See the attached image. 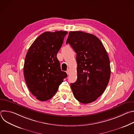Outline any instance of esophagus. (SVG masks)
I'll use <instances>...</instances> for the list:
<instances>
[{
  "mask_svg": "<svg viewBox=\"0 0 134 134\" xmlns=\"http://www.w3.org/2000/svg\"><path fill=\"white\" fill-rule=\"evenodd\" d=\"M66 72H67V75H69V74H70V69H68L67 70V71H66Z\"/></svg>",
  "mask_w": 134,
  "mask_h": 134,
  "instance_id": "1",
  "label": "esophagus"
}]
</instances>
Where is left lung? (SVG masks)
<instances>
[{"label":"left lung","instance_id":"1","mask_svg":"<svg viewBox=\"0 0 134 134\" xmlns=\"http://www.w3.org/2000/svg\"><path fill=\"white\" fill-rule=\"evenodd\" d=\"M76 53L77 79L71 83L74 97L83 104L93 102L104 92L111 69L107 52L96 36L71 31L66 41Z\"/></svg>","mask_w":134,"mask_h":134}]
</instances>
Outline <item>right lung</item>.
Masks as SVG:
<instances>
[{"mask_svg": "<svg viewBox=\"0 0 134 134\" xmlns=\"http://www.w3.org/2000/svg\"><path fill=\"white\" fill-rule=\"evenodd\" d=\"M67 31L46 32L38 36L30 47L25 59L24 75L27 86L37 100L50 99L67 75L62 71L57 54Z\"/></svg>", "mask_w": 134, "mask_h": 134, "instance_id": "add662e5", "label": "right lung"}]
</instances>
